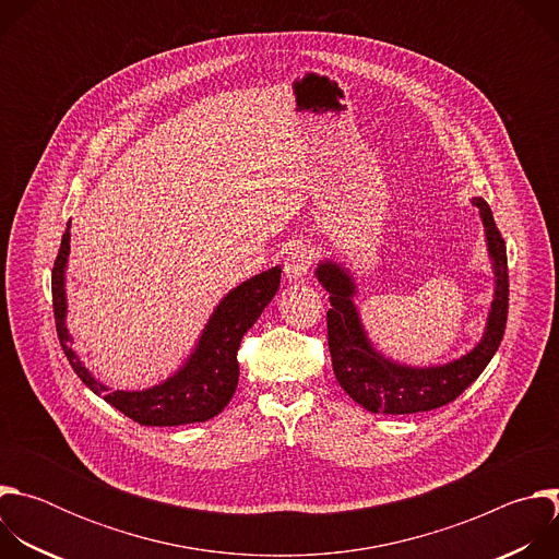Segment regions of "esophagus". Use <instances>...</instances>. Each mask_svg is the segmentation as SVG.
<instances>
[{
  "instance_id": "obj_1",
  "label": "esophagus",
  "mask_w": 559,
  "mask_h": 559,
  "mask_svg": "<svg viewBox=\"0 0 559 559\" xmlns=\"http://www.w3.org/2000/svg\"><path fill=\"white\" fill-rule=\"evenodd\" d=\"M311 259H313V250L305 243H298L292 248V252L287 254L285 263H283V270H285V278L289 283H296V281H302L311 267Z\"/></svg>"
}]
</instances>
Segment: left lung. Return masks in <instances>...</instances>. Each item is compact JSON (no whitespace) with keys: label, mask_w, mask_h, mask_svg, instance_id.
<instances>
[{"label":"left lung","mask_w":559,"mask_h":559,"mask_svg":"<svg viewBox=\"0 0 559 559\" xmlns=\"http://www.w3.org/2000/svg\"><path fill=\"white\" fill-rule=\"evenodd\" d=\"M471 203L480 210L485 227L487 254L493 270V300L483 338L455 360L418 367L380 352L362 325L354 272L336 259H323L316 265L318 283L330 292L328 338L336 380L354 403L371 414H418L453 403L485 371L502 343L509 313L507 248L489 203L483 197L471 199Z\"/></svg>","instance_id":"obj_1"}]
</instances>
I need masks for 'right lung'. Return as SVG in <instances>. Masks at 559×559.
I'll list each match as a JSON object with an SVG mask.
<instances>
[{
  "instance_id": "obj_1",
  "label": "right lung",
  "mask_w": 559,
  "mask_h": 559,
  "mask_svg": "<svg viewBox=\"0 0 559 559\" xmlns=\"http://www.w3.org/2000/svg\"><path fill=\"white\" fill-rule=\"evenodd\" d=\"M70 257V221L52 267V307L63 354L82 382L108 405L145 427H179L218 416L238 384V347L243 334L259 321L281 285V265L265 270L229 289L210 313L190 356L166 380L145 389H112L79 358L66 325V267Z\"/></svg>"
}]
</instances>
